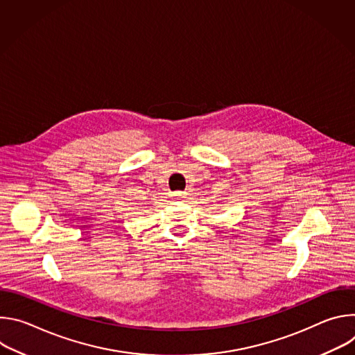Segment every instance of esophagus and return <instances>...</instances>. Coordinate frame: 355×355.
I'll return each instance as SVG.
<instances>
[{"mask_svg":"<svg viewBox=\"0 0 355 355\" xmlns=\"http://www.w3.org/2000/svg\"><path fill=\"white\" fill-rule=\"evenodd\" d=\"M185 198V193L184 192H175L174 193V199H177V200H181V199H184Z\"/></svg>","mask_w":355,"mask_h":355,"instance_id":"obj_1","label":"esophagus"}]
</instances>
